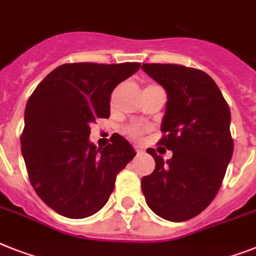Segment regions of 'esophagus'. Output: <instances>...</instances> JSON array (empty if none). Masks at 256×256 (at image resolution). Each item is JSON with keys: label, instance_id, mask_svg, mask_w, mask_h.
<instances>
[{"label": "esophagus", "instance_id": "34e87169", "mask_svg": "<svg viewBox=\"0 0 256 256\" xmlns=\"http://www.w3.org/2000/svg\"><path fill=\"white\" fill-rule=\"evenodd\" d=\"M136 153L138 154V156H141V154L145 153V150H144V148H142V146H137V148H136Z\"/></svg>", "mask_w": 256, "mask_h": 256}]
</instances>
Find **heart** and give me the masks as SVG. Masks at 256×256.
Instances as JSON below:
<instances>
[{
  "label": "heart",
  "instance_id": "b5f03b06",
  "mask_svg": "<svg viewBox=\"0 0 256 256\" xmlns=\"http://www.w3.org/2000/svg\"><path fill=\"white\" fill-rule=\"evenodd\" d=\"M157 88V85H153V84H149V85L145 86V88ZM144 88V90H145ZM126 133L128 134L130 137H133V138H137V137H140L141 134L144 133V130L138 126H130V128H126Z\"/></svg>",
  "mask_w": 256,
  "mask_h": 256
}]
</instances>
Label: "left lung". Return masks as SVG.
I'll return each mask as SVG.
<instances>
[{"label":"left lung","instance_id":"obj_1","mask_svg":"<svg viewBox=\"0 0 256 256\" xmlns=\"http://www.w3.org/2000/svg\"><path fill=\"white\" fill-rule=\"evenodd\" d=\"M141 68L168 92L158 144L172 152L164 162L148 149L156 168L141 179V190L156 214L187 221L212 202L222 184L234 149L229 106L206 72L176 64Z\"/></svg>","mask_w":256,"mask_h":256}]
</instances>
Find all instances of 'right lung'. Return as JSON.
Instances as JSON below:
<instances>
[{
  "mask_svg": "<svg viewBox=\"0 0 256 256\" xmlns=\"http://www.w3.org/2000/svg\"><path fill=\"white\" fill-rule=\"evenodd\" d=\"M140 62L62 64L27 100L20 148L40 199L61 216L85 218L108 202L116 175L136 152L118 136L102 149L90 144V126L108 119L114 88Z\"/></svg>",
  "mask_w": 256,
  "mask_h": 256,
  "instance_id": "right-lung-1",
  "label": "right lung"
}]
</instances>
